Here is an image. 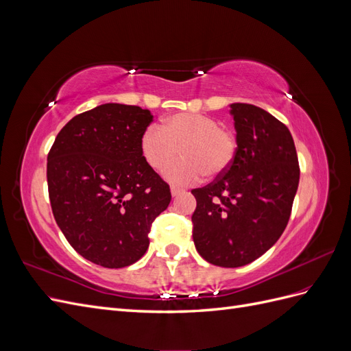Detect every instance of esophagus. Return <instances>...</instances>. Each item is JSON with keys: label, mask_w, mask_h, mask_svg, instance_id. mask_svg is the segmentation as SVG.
Returning <instances> with one entry per match:
<instances>
[{"label": "esophagus", "mask_w": 351, "mask_h": 351, "mask_svg": "<svg viewBox=\"0 0 351 351\" xmlns=\"http://www.w3.org/2000/svg\"><path fill=\"white\" fill-rule=\"evenodd\" d=\"M183 192H184V189L178 187V186H171V195L173 196H178L180 193H183Z\"/></svg>", "instance_id": "1"}]
</instances>
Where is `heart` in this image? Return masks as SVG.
Masks as SVG:
<instances>
[{"label":"heart","instance_id":"b5f03b06","mask_svg":"<svg viewBox=\"0 0 351 351\" xmlns=\"http://www.w3.org/2000/svg\"><path fill=\"white\" fill-rule=\"evenodd\" d=\"M184 159L169 169L174 183H192L204 173L208 177L226 174L234 162L239 141L234 132L210 115L178 112L169 115L162 125H149L141 137V152L155 171L165 173L180 158Z\"/></svg>","mask_w":351,"mask_h":351}]
</instances>
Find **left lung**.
I'll return each mask as SVG.
<instances>
[{"mask_svg":"<svg viewBox=\"0 0 351 351\" xmlns=\"http://www.w3.org/2000/svg\"><path fill=\"white\" fill-rule=\"evenodd\" d=\"M239 151L226 174L193 189V241L205 261L237 268L258 259L290 219L300 168L290 130L268 111L231 104Z\"/></svg>","mask_w":351,"mask_h":351,"instance_id":"8db88e82","label":"left lung"}]
</instances>
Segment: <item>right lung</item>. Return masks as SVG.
<instances>
[{
  "label": "right lung",
  "mask_w": 351,
  "mask_h": 351,
  "mask_svg": "<svg viewBox=\"0 0 351 351\" xmlns=\"http://www.w3.org/2000/svg\"><path fill=\"white\" fill-rule=\"evenodd\" d=\"M149 110L104 104L62 127L48 154L52 214L71 247L104 268H124L149 247L169 186L141 152Z\"/></svg>",
  "instance_id": "1"
}]
</instances>
